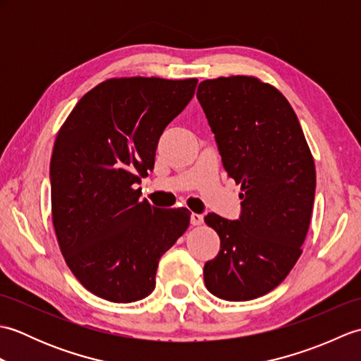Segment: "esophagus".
I'll use <instances>...</instances> for the list:
<instances>
[{
  "mask_svg": "<svg viewBox=\"0 0 361 361\" xmlns=\"http://www.w3.org/2000/svg\"><path fill=\"white\" fill-rule=\"evenodd\" d=\"M190 225H192V226L203 225V216H202V214H195V212L190 214Z\"/></svg>",
  "mask_w": 361,
  "mask_h": 361,
  "instance_id": "esophagus-1",
  "label": "esophagus"
}]
</instances>
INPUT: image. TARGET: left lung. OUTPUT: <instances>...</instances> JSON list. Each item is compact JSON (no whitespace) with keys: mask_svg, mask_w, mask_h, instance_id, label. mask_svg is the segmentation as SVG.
<instances>
[{"mask_svg":"<svg viewBox=\"0 0 361 361\" xmlns=\"http://www.w3.org/2000/svg\"><path fill=\"white\" fill-rule=\"evenodd\" d=\"M197 99L225 171L239 183L240 217L208 214L220 251L204 264L214 296L250 301L287 278L309 231L317 172L296 113L274 87L250 75L203 80Z\"/></svg>","mask_w":361,"mask_h":361,"instance_id":"left-lung-1","label":"left lung"}]
</instances>
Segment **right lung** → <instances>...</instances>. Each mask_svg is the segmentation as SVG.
<instances>
[{
	"label": "right lung",
	"mask_w": 361,
	"mask_h": 361,
	"mask_svg": "<svg viewBox=\"0 0 361 361\" xmlns=\"http://www.w3.org/2000/svg\"><path fill=\"white\" fill-rule=\"evenodd\" d=\"M197 82L109 79L80 99L56 137L49 178L60 251L82 286L106 301L149 296L161 256L189 226L186 208L150 206L137 185Z\"/></svg>",
	"instance_id": "add662e5"
}]
</instances>
